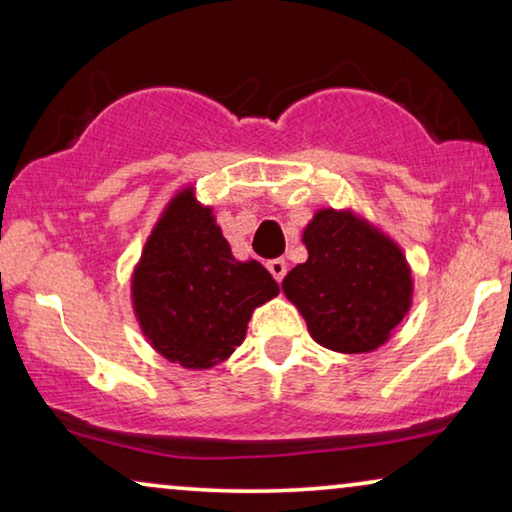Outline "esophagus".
Returning <instances> with one entry per match:
<instances>
[{
    "mask_svg": "<svg viewBox=\"0 0 512 512\" xmlns=\"http://www.w3.org/2000/svg\"><path fill=\"white\" fill-rule=\"evenodd\" d=\"M268 270H270V275L277 279V282H282L286 275V261L284 258H272V261H268Z\"/></svg>",
    "mask_w": 512,
    "mask_h": 512,
    "instance_id": "34e87169",
    "label": "esophagus"
}]
</instances>
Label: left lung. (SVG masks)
<instances>
[{"mask_svg":"<svg viewBox=\"0 0 512 512\" xmlns=\"http://www.w3.org/2000/svg\"><path fill=\"white\" fill-rule=\"evenodd\" d=\"M307 261L284 277L321 347L361 354L384 345L410 307L412 279L394 242L352 214L324 209L305 228Z\"/></svg>","mask_w":512,"mask_h":512,"instance_id":"8db88e82","label":"left lung"}]
</instances>
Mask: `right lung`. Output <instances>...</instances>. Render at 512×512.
Listing matches in <instances>:
<instances>
[{"label":"right lung","mask_w":512,"mask_h":512,"mask_svg":"<svg viewBox=\"0 0 512 512\" xmlns=\"http://www.w3.org/2000/svg\"><path fill=\"white\" fill-rule=\"evenodd\" d=\"M279 286L258 261L230 254L209 209L179 193L165 209L137 265L132 296L144 335L165 359L209 368L244 340L254 307Z\"/></svg>","instance_id":"obj_1"}]
</instances>
